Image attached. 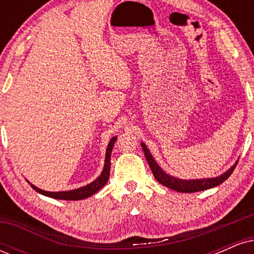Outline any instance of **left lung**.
<instances>
[{
	"label": "left lung",
	"mask_w": 254,
	"mask_h": 254,
	"mask_svg": "<svg viewBox=\"0 0 254 254\" xmlns=\"http://www.w3.org/2000/svg\"><path fill=\"white\" fill-rule=\"evenodd\" d=\"M141 144H142V149L144 151L145 159H147L150 170L153 172L154 177H155L157 182L162 184V185L167 186V188L172 189V190L178 191V192H184V193H191V192L208 190V189L215 188V186L220 185V184H222L224 180L228 179L229 176L233 173V171L235 170V167H237L238 165V161H237V164L233 166L230 170L227 171L226 173L217 178H212V179H196V180L178 179V178L171 177L168 176V174H166L165 172L160 168V166L156 164L155 160L153 159V156H151L149 150H148L147 145L144 143H141Z\"/></svg>",
	"instance_id": "8db88e82"
}]
</instances>
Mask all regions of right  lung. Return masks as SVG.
<instances>
[{"mask_svg": "<svg viewBox=\"0 0 254 254\" xmlns=\"http://www.w3.org/2000/svg\"><path fill=\"white\" fill-rule=\"evenodd\" d=\"M116 139L117 137H113L112 139L110 141L109 145H107L106 149V159H105V166H104V171L103 173L100 174V177L98 178L97 180H94L93 183H90L89 185L83 186V188L76 189V190H71V191H64V192H48V191H43L40 189L36 188L34 185H31L33 190H36L39 193L44 194V196H48L51 198H56V199H65V200H78V199H83V198H87L92 194H94L95 192H98L101 188L107 183L110 178V168H111V153H112L113 145H115Z\"/></svg>", "mask_w": 254, "mask_h": 254, "instance_id": "1", "label": "right lung"}]
</instances>
